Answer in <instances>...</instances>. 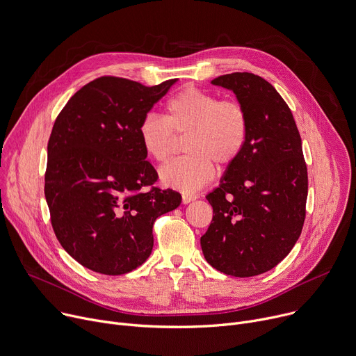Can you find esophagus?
Wrapping results in <instances>:
<instances>
[{"mask_svg":"<svg viewBox=\"0 0 356 356\" xmlns=\"http://www.w3.org/2000/svg\"><path fill=\"white\" fill-rule=\"evenodd\" d=\"M196 199H197V197L193 196V195H183V196H181L183 204H188V203H191V202H195Z\"/></svg>","mask_w":356,"mask_h":356,"instance_id":"1","label":"esophagus"}]
</instances>
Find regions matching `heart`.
I'll return each instance as SVG.
<instances>
[{
    "label": "heart",
    "instance_id": "obj_1",
    "mask_svg": "<svg viewBox=\"0 0 356 356\" xmlns=\"http://www.w3.org/2000/svg\"><path fill=\"white\" fill-rule=\"evenodd\" d=\"M247 134L248 119L243 105L193 86L172 96L165 118L149 113L139 124L143 150L157 163L170 157L176 136H186L183 149L188 154L160 170L161 183L186 193L197 191L213 179V163L225 168L236 161Z\"/></svg>",
    "mask_w": 356,
    "mask_h": 356
}]
</instances>
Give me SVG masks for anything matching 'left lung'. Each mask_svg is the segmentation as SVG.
Returning a JSON list of instances; mask_svg holds the SVG:
<instances>
[{"label": "left lung", "instance_id": "left-lung-1", "mask_svg": "<svg viewBox=\"0 0 356 356\" xmlns=\"http://www.w3.org/2000/svg\"><path fill=\"white\" fill-rule=\"evenodd\" d=\"M245 109L244 149L206 196L213 220L200 238L206 261L233 277L274 268L301 236L308 173L294 116L275 88L250 72L221 75Z\"/></svg>", "mask_w": 356, "mask_h": 356}]
</instances>
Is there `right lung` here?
I'll use <instances>...</instances> for the list:
<instances>
[{
  "label": "right lung",
  "mask_w": 356,
  "mask_h": 356,
  "mask_svg": "<svg viewBox=\"0 0 356 356\" xmlns=\"http://www.w3.org/2000/svg\"><path fill=\"white\" fill-rule=\"evenodd\" d=\"M175 82L101 76L54 123L45 172L51 224L63 250L95 273L122 275L142 266L153 222L181 203L180 193L153 186L157 172L139 138L142 119Z\"/></svg>",
  "instance_id": "1"
}]
</instances>
